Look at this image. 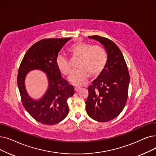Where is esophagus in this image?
I'll return each instance as SVG.
<instances>
[{"mask_svg": "<svg viewBox=\"0 0 156 156\" xmlns=\"http://www.w3.org/2000/svg\"><path fill=\"white\" fill-rule=\"evenodd\" d=\"M74 90H75V92H78L80 90V88L78 87H74Z\"/></svg>", "mask_w": 156, "mask_h": 156, "instance_id": "34e87169", "label": "esophagus"}]
</instances>
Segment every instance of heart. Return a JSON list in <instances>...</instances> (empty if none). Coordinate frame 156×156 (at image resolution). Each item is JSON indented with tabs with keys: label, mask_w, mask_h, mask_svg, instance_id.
I'll return each instance as SVG.
<instances>
[{
	"label": "heart",
	"mask_w": 156,
	"mask_h": 156,
	"mask_svg": "<svg viewBox=\"0 0 156 156\" xmlns=\"http://www.w3.org/2000/svg\"><path fill=\"white\" fill-rule=\"evenodd\" d=\"M69 52L73 57L80 58L76 70L73 71L68 78L69 82L74 85L85 84L90 77L98 76L103 73L107 63V55L100 46L78 42L72 44ZM56 66L59 72L64 76L68 75L71 66L64 53H58L56 57Z\"/></svg>",
	"instance_id": "b5f03b06"
}]
</instances>
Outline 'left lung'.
I'll list each match as a JSON object with an SVG mask.
<instances>
[{"mask_svg": "<svg viewBox=\"0 0 156 156\" xmlns=\"http://www.w3.org/2000/svg\"><path fill=\"white\" fill-rule=\"evenodd\" d=\"M89 38L105 47L107 63L103 73L88 88L86 111L94 120L107 122L117 117L125 107L130 77L122 53L115 43L99 36Z\"/></svg>", "mask_w": 156, "mask_h": 156, "instance_id": "8db88e82", "label": "left lung"}]
</instances>
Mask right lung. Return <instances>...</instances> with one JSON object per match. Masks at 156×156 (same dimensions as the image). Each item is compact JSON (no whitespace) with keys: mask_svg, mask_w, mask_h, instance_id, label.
Masks as SVG:
<instances>
[{"mask_svg":"<svg viewBox=\"0 0 156 156\" xmlns=\"http://www.w3.org/2000/svg\"><path fill=\"white\" fill-rule=\"evenodd\" d=\"M71 38L43 39L34 44L26 52L20 66L18 87L22 104L30 115L39 122L53 125L64 119L69 113L67 99L74 94L56 66V57L64 44ZM39 70L47 74L48 88L42 98H32L26 91L24 80L28 72Z\"/></svg>","mask_w":156,"mask_h":156,"instance_id":"1","label":"right lung"}]
</instances>
